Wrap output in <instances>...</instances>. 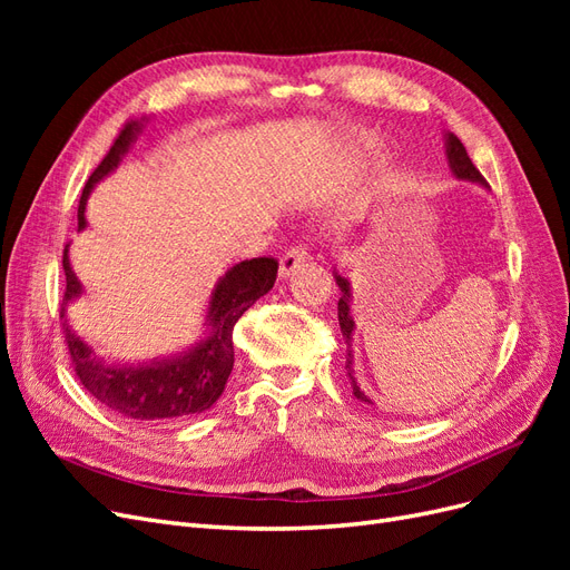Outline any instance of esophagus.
Returning a JSON list of instances; mask_svg holds the SVG:
<instances>
[{
	"label": "esophagus",
	"instance_id": "esophagus-1",
	"mask_svg": "<svg viewBox=\"0 0 570 570\" xmlns=\"http://www.w3.org/2000/svg\"><path fill=\"white\" fill-rule=\"evenodd\" d=\"M308 262V249L304 245H292L281 258V278H287L292 271H297Z\"/></svg>",
	"mask_w": 570,
	"mask_h": 570
}]
</instances>
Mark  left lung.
<instances>
[{"label":"left lung","mask_w":570,"mask_h":570,"mask_svg":"<svg viewBox=\"0 0 570 570\" xmlns=\"http://www.w3.org/2000/svg\"><path fill=\"white\" fill-rule=\"evenodd\" d=\"M446 159H450V166H452L456 178H461V180H473V183H480V185H488V180L482 178L480 170L473 166V161H471V157H469V151H465V147L461 145V140H459V137H456L454 132L446 135ZM335 281H337V285H340V289H342V297H340V302H337V321H340V327H342V337H344V342H347V368H350V377H352L354 396H356V400H361V402L373 404V402L368 400V396H366L364 392H361V387L356 385L354 375H352V352H350V347H352L354 321H352V316H350V281L342 278V275H335Z\"/></svg>","instance_id":"1"}]
</instances>
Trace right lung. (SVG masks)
Returning a JSON list of instances; mask_svg holds the SVG:
<instances>
[{
  "instance_id": "1",
  "label": "right lung",
  "mask_w": 570,
  "mask_h": 570,
  "mask_svg": "<svg viewBox=\"0 0 570 570\" xmlns=\"http://www.w3.org/2000/svg\"><path fill=\"white\" fill-rule=\"evenodd\" d=\"M137 132H140V124L128 120L116 135L107 157L101 159L90 180L85 183L78 204V228H85V202H88L92 187L118 164L120 154L128 149ZM63 273L66 292L61 302V318L66 304L80 295V283L71 271V264H68V252H63ZM275 275H278V258L273 256H256L233 266L218 281L209 302L206 321L212 325V337L204 340L193 352L176 358L154 361L149 366L135 368L101 364L88 344H82V340L76 337L71 327L63 323V335L76 375L97 402L116 413H124L126 419H185L212 409L223 387H226L235 364L233 325L258 297H264L273 287Z\"/></svg>"
}]
</instances>
